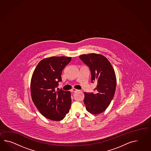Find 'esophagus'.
I'll use <instances>...</instances> for the list:
<instances>
[{
    "label": "esophagus",
    "instance_id": "1",
    "mask_svg": "<svg viewBox=\"0 0 151 151\" xmlns=\"http://www.w3.org/2000/svg\"><path fill=\"white\" fill-rule=\"evenodd\" d=\"M77 91H78V90H77V89H75V88L71 89V91H72V92H77Z\"/></svg>",
    "mask_w": 151,
    "mask_h": 151
}]
</instances>
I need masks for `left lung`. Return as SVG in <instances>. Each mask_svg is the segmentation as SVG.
Returning a JSON list of instances; mask_svg holds the SVG:
<instances>
[{"instance_id": "obj_1", "label": "left lung", "mask_w": 151, "mask_h": 151, "mask_svg": "<svg viewBox=\"0 0 151 151\" xmlns=\"http://www.w3.org/2000/svg\"><path fill=\"white\" fill-rule=\"evenodd\" d=\"M79 57L89 68L92 82L97 83L95 93L85 92L86 109L92 114H100L109 106L114 96L116 87L114 69L109 60L101 55L91 53Z\"/></svg>"}]
</instances>
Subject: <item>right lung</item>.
<instances>
[{
    "instance_id": "obj_1",
    "label": "right lung",
    "mask_w": 151,
    "mask_h": 151,
    "mask_svg": "<svg viewBox=\"0 0 151 151\" xmlns=\"http://www.w3.org/2000/svg\"><path fill=\"white\" fill-rule=\"evenodd\" d=\"M71 60V57L64 56L44 58L38 63L32 75V99L41 114L49 119L62 120L70 110V92L62 89L57 91L55 88L62 81L63 70Z\"/></svg>"
}]
</instances>
